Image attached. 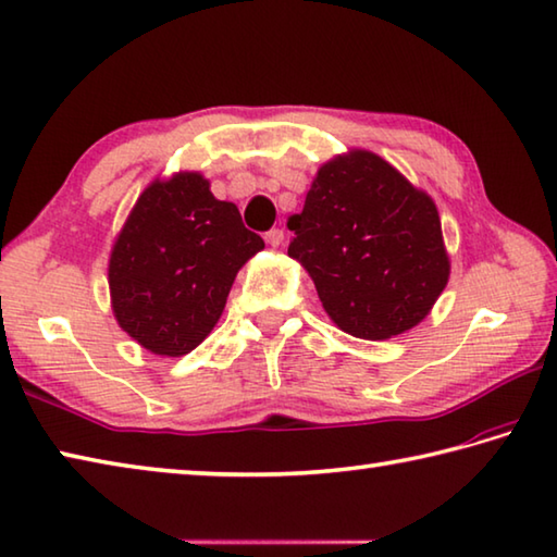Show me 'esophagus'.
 Segmentation results:
<instances>
[{
  "label": "esophagus",
  "mask_w": 557,
  "mask_h": 557,
  "mask_svg": "<svg viewBox=\"0 0 557 557\" xmlns=\"http://www.w3.org/2000/svg\"><path fill=\"white\" fill-rule=\"evenodd\" d=\"M264 239H267L271 247H278L283 243V230L281 227H271L269 233L264 235Z\"/></svg>",
  "instance_id": "34e87169"
}]
</instances>
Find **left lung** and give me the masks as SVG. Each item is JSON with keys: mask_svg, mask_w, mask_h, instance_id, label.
Here are the masks:
<instances>
[{"mask_svg": "<svg viewBox=\"0 0 557 557\" xmlns=\"http://www.w3.org/2000/svg\"><path fill=\"white\" fill-rule=\"evenodd\" d=\"M288 227V257L306 267L337 327L359 339L412 330L446 288L434 201L373 152L324 164Z\"/></svg>", "mask_w": 557, "mask_h": 557, "instance_id": "obj_1", "label": "left lung"}]
</instances>
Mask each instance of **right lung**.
<instances>
[{
  "label": "right lung",
  "instance_id": "1",
  "mask_svg": "<svg viewBox=\"0 0 557 557\" xmlns=\"http://www.w3.org/2000/svg\"><path fill=\"white\" fill-rule=\"evenodd\" d=\"M261 247L237 206L218 201L201 174L154 182L111 251L115 320L152 354H188L211 334L239 267Z\"/></svg>",
  "mask_w": 557,
  "mask_h": 557
}]
</instances>
